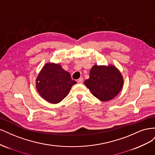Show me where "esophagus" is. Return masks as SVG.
<instances>
[{"label": "esophagus", "instance_id": "esophagus-1", "mask_svg": "<svg viewBox=\"0 0 155 155\" xmlns=\"http://www.w3.org/2000/svg\"><path fill=\"white\" fill-rule=\"evenodd\" d=\"M83 82V78H80L79 79H78V83H82Z\"/></svg>", "mask_w": 155, "mask_h": 155}]
</instances>
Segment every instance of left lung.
Instances as JSON below:
<instances>
[{
	"mask_svg": "<svg viewBox=\"0 0 155 155\" xmlns=\"http://www.w3.org/2000/svg\"><path fill=\"white\" fill-rule=\"evenodd\" d=\"M84 84L94 96L101 101H107L120 92L124 85V78L113 64H95L91 68L90 76Z\"/></svg>",
	"mask_w": 155,
	"mask_h": 155,
	"instance_id": "8db88e82",
	"label": "left lung"
}]
</instances>
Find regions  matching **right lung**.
Listing matches in <instances>:
<instances>
[{
    "label": "right lung",
    "mask_w": 155,
    "mask_h": 155,
    "mask_svg": "<svg viewBox=\"0 0 155 155\" xmlns=\"http://www.w3.org/2000/svg\"><path fill=\"white\" fill-rule=\"evenodd\" d=\"M76 84L69 72L60 64L47 63L41 70L35 80L39 95L50 104L61 101L68 94L72 87Z\"/></svg>",
    "instance_id": "add662e5"
}]
</instances>
